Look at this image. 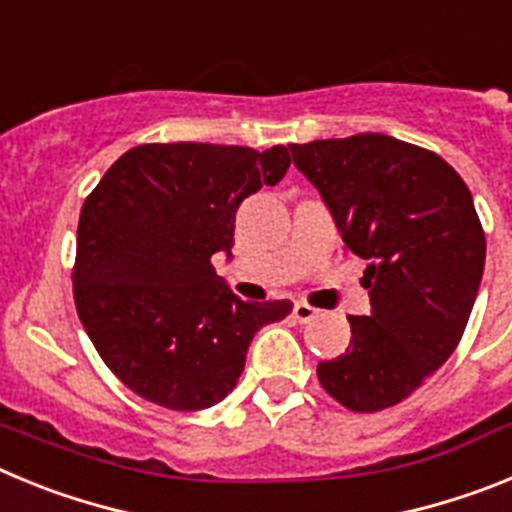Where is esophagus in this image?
<instances>
[{"label":"esophagus","instance_id":"esophagus-1","mask_svg":"<svg viewBox=\"0 0 512 512\" xmlns=\"http://www.w3.org/2000/svg\"><path fill=\"white\" fill-rule=\"evenodd\" d=\"M292 315H295V320H300V323H310V320L318 315V310H315L312 305H307V302H297Z\"/></svg>","mask_w":512,"mask_h":512}]
</instances>
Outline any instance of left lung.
Segmentation results:
<instances>
[{"label": "left lung", "instance_id": "obj_1", "mask_svg": "<svg viewBox=\"0 0 512 512\" xmlns=\"http://www.w3.org/2000/svg\"><path fill=\"white\" fill-rule=\"evenodd\" d=\"M348 251L366 259L372 312L348 315L351 343L320 361L323 390L354 413L413 395L454 354L485 271L472 192L441 156L382 133L292 143Z\"/></svg>", "mask_w": 512, "mask_h": 512}]
</instances>
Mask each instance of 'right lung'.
<instances>
[{"instance_id":"right-lung-1","label":"right lung","mask_w":512,"mask_h":512,"mask_svg":"<svg viewBox=\"0 0 512 512\" xmlns=\"http://www.w3.org/2000/svg\"><path fill=\"white\" fill-rule=\"evenodd\" d=\"M284 146L146 143L122 153L79 217L74 300L102 361L169 410H205L241 377L289 300L243 302L212 269L233 248L241 202L287 174Z\"/></svg>"}]
</instances>
